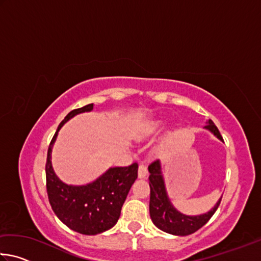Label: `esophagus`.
I'll return each instance as SVG.
<instances>
[{"mask_svg": "<svg viewBox=\"0 0 261 261\" xmlns=\"http://www.w3.org/2000/svg\"><path fill=\"white\" fill-rule=\"evenodd\" d=\"M147 175H148L147 165H145V163H140V165H139V170H138L139 178H145Z\"/></svg>", "mask_w": 261, "mask_h": 261, "instance_id": "1", "label": "esophagus"}]
</instances>
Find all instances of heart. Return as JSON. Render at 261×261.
Instances as JSON below:
<instances>
[{
    "instance_id": "b5f03b06",
    "label": "heart",
    "mask_w": 261,
    "mask_h": 261,
    "mask_svg": "<svg viewBox=\"0 0 261 261\" xmlns=\"http://www.w3.org/2000/svg\"><path fill=\"white\" fill-rule=\"evenodd\" d=\"M160 129H161V124L159 122L147 123V124H145L143 126V129H141V134L144 136H149V135L155 134V132H158Z\"/></svg>"
}]
</instances>
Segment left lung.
Instances as JSON below:
<instances>
[{
	"label": "left lung",
	"mask_w": 261,
	"mask_h": 261,
	"mask_svg": "<svg viewBox=\"0 0 261 261\" xmlns=\"http://www.w3.org/2000/svg\"><path fill=\"white\" fill-rule=\"evenodd\" d=\"M206 129L213 132L220 140H223L220 131L213 121L210 120ZM160 162L159 160L153 161L148 166L149 171V188H151V196H149V215L153 223L168 233H173L177 236H187L190 233L196 232L198 229H200L202 226L208 222V220L213 216L215 211L221 202V199L218 201V204L214 206L213 210H211L208 213L197 215V216H187L180 214L179 212L176 211L171 206L169 199H168L165 183L160 171Z\"/></svg>",
	"instance_id": "1"
}]
</instances>
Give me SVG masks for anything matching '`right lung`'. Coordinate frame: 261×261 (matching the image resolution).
Listing matches in <instances>:
<instances>
[{
  "mask_svg": "<svg viewBox=\"0 0 261 261\" xmlns=\"http://www.w3.org/2000/svg\"><path fill=\"white\" fill-rule=\"evenodd\" d=\"M93 109V103L73 109L60 123L48 147L46 188L54 213L70 229L83 235H96L114 227L120 219L122 206L131 185L138 177V163L110 168L95 182L84 187L62 183L53 170L50 153L57 132L74 115Z\"/></svg>",
  "mask_w": 261,
  "mask_h": 261,
  "instance_id": "1",
  "label": "right lung"
}]
</instances>
